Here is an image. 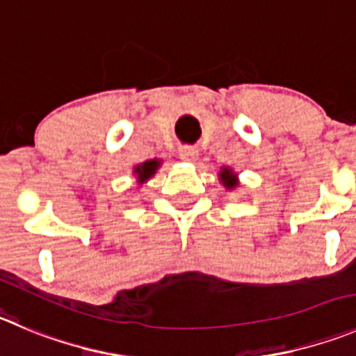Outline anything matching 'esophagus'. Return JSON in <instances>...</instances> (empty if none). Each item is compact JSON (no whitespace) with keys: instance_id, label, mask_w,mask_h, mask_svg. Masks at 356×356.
Here are the masks:
<instances>
[{"instance_id":"obj_1","label":"esophagus","mask_w":356,"mask_h":356,"mask_svg":"<svg viewBox=\"0 0 356 356\" xmlns=\"http://www.w3.org/2000/svg\"><path fill=\"white\" fill-rule=\"evenodd\" d=\"M179 158L182 161H195L198 158V149L193 145H182V147H179Z\"/></svg>"}]
</instances>
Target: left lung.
<instances>
[{"instance_id": "obj_1", "label": "left lung", "mask_w": 356, "mask_h": 356, "mask_svg": "<svg viewBox=\"0 0 356 356\" xmlns=\"http://www.w3.org/2000/svg\"><path fill=\"white\" fill-rule=\"evenodd\" d=\"M219 182L225 186V189H235L238 186V177L237 174L234 172V168L230 167H221V170H219Z\"/></svg>"}]
</instances>
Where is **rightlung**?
Instances as JSON below:
<instances>
[{
  "mask_svg": "<svg viewBox=\"0 0 356 356\" xmlns=\"http://www.w3.org/2000/svg\"><path fill=\"white\" fill-rule=\"evenodd\" d=\"M159 167H161V159L158 158L147 159V161L135 165V168H133V175H135V179H137V184L138 186L145 184V182H147L156 172H158Z\"/></svg>",
  "mask_w": 356,
  "mask_h": 356,
  "instance_id": "add662e5",
  "label": "right lung"
}]
</instances>
